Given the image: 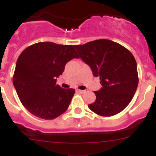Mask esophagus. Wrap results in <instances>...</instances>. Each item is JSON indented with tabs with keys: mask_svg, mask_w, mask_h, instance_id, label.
I'll list each match as a JSON object with an SVG mask.
<instances>
[{
	"mask_svg": "<svg viewBox=\"0 0 156 156\" xmlns=\"http://www.w3.org/2000/svg\"><path fill=\"white\" fill-rule=\"evenodd\" d=\"M77 92L81 93V94H83V93H85L86 92V90H80V89H77Z\"/></svg>",
	"mask_w": 156,
	"mask_h": 156,
	"instance_id": "esophagus-1",
	"label": "esophagus"
}]
</instances>
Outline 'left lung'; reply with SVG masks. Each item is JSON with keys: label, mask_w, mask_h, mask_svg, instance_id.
<instances>
[{"label": "left lung", "mask_w": 156, "mask_h": 156, "mask_svg": "<svg viewBox=\"0 0 156 156\" xmlns=\"http://www.w3.org/2000/svg\"><path fill=\"white\" fill-rule=\"evenodd\" d=\"M80 58L99 77L102 88L94 92L89 108L103 117H111L128 106L136 91L139 77L135 58L127 48L108 39L76 45Z\"/></svg>", "instance_id": "left-lung-1"}]
</instances>
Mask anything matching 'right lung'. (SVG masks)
I'll return each mask as SVG.
<instances>
[{
  "mask_svg": "<svg viewBox=\"0 0 156 156\" xmlns=\"http://www.w3.org/2000/svg\"><path fill=\"white\" fill-rule=\"evenodd\" d=\"M75 45L38 42L23 51L17 58L13 84L23 106L36 117L53 119L66 112L74 89H62L56 78L69 61L78 58Z\"/></svg>",
  "mask_w": 156,
  "mask_h": 156,
  "instance_id": "1",
  "label": "right lung"
}]
</instances>
